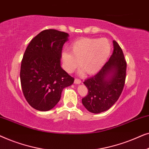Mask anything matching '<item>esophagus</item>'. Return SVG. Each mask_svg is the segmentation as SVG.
<instances>
[{
    "instance_id": "1",
    "label": "esophagus",
    "mask_w": 149,
    "mask_h": 149,
    "mask_svg": "<svg viewBox=\"0 0 149 149\" xmlns=\"http://www.w3.org/2000/svg\"><path fill=\"white\" fill-rule=\"evenodd\" d=\"M74 83H75V84H80V83H81V81L79 79H75Z\"/></svg>"
}]
</instances>
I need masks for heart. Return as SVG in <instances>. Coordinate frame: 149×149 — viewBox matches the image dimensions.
<instances>
[{"mask_svg":"<svg viewBox=\"0 0 149 149\" xmlns=\"http://www.w3.org/2000/svg\"><path fill=\"white\" fill-rule=\"evenodd\" d=\"M70 53L63 52L62 59L66 71L71 73L79 66L85 74L97 73L107 62L111 45L107 38H81L69 47Z\"/></svg>","mask_w":149,"mask_h":149,"instance_id":"obj_1","label":"heart"}]
</instances>
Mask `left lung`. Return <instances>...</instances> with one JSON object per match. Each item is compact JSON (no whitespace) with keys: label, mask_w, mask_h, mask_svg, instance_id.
<instances>
[{"label":"left lung","mask_w":149,"mask_h":149,"mask_svg":"<svg viewBox=\"0 0 149 149\" xmlns=\"http://www.w3.org/2000/svg\"><path fill=\"white\" fill-rule=\"evenodd\" d=\"M113 47V54L101 70L84 81L88 93L82 98V103L92 113L109 110L118 100L123 89L127 63L121 47L115 40Z\"/></svg>","instance_id":"8db88e82"}]
</instances>
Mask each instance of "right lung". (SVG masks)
<instances>
[{
	"mask_svg": "<svg viewBox=\"0 0 149 149\" xmlns=\"http://www.w3.org/2000/svg\"><path fill=\"white\" fill-rule=\"evenodd\" d=\"M68 34L54 29L40 32L24 52L20 69L22 89L34 109L47 111L60 101L63 89L74 79L63 70L60 58Z\"/></svg>",
	"mask_w": 149,
	"mask_h": 149,
	"instance_id": "obj_1",
	"label": "right lung"
}]
</instances>
